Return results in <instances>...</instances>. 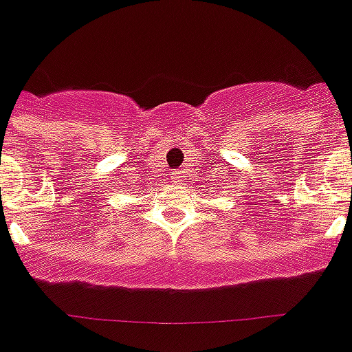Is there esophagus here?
<instances>
[{
  "mask_svg": "<svg viewBox=\"0 0 352 352\" xmlns=\"http://www.w3.org/2000/svg\"><path fill=\"white\" fill-rule=\"evenodd\" d=\"M179 173H181V171H179ZM175 179H181V177H179V175H175Z\"/></svg>",
  "mask_w": 352,
  "mask_h": 352,
  "instance_id": "obj_1",
  "label": "esophagus"
}]
</instances>
